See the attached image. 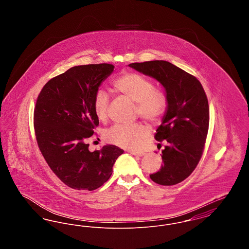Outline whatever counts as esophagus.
Returning a JSON list of instances; mask_svg holds the SVG:
<instances>
[{"label": "esophagus", "instance_id": "esophagus-1", "mask_svg": "<svg viewBox=\"0 0 249 249\" xmlns=\"http://www.w3.org/2000/svg\"><path fill=\"white\" fill-rule=\"evenodd\" d=\"M130 154L134 155V156H137V157H142L143 153L142 152H139V151H134V150H129Z\"/></svg>", "mask_w": 249, "mask_h": 249}]
</instances>
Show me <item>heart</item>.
Returning a JSON list of instances; mask_svg holds the SVG:
<instances>
[{"label": "heart", "instance_id": "obj_1", "mask_svg": "<svg viewBox=\"0 0 249 249\" xmlns=\"http://www.w3.org/2000/svg\"><path fill=\"white\" fill-rule=\"evenodd\" d=\"M114 89L119 94L135 102L136 114L149 122H157L162 118L167 108V96L160 89L154 88L146 76L134 71H123L112 81ZM109 105L108 95L98 90L93 99V110L97 119L106 120ZM149 133L142 123L131 125H114L107 130L106 140L120 147L136 149Z\"/></svg>", "mask_w": 249, "mask_h": 249}]
</instances>
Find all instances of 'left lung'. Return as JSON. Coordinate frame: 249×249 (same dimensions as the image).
<instances>
[{
	"label": "left lung",
	"instance_id": "8db88e82",
	"mask_svg": "<svg viewBox=\"0 0 249 249\" xmlns=\"http://www.w3.org/2000/svg\"><path fill=\"white\" fill-rule=\"evenodd\" d=\"M129 66L161 84L167 109L155 139L165 142L163 165L150 175L155 183L173 186L189 178L203 152L209 127L208 100L200 81L165 60L130 63Z\"/></svg>",
	"mask_w": 249,
	"mask_h": 249
}]
</instances>
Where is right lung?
<instances>
[{
  "label": "right lung",
  "instance_id": "obj_1",
  "mask_svg": "<svg viewBox=\"0 0 249 249\" xmlns=\"http://www.w3.org/2000/svg\"><path fill=\"white\" fill-rule=\"evenodd\" d=\"M114 68L108 63L71 67L50 79L36 101L34 124L39 149L53 173L73 190L103 186L124 152L113 144L90 152L86 142L99 125L95 94Z\"/></svg>",
  "mask_w": 249,
  "mask_h": 249
}]
</instances>
